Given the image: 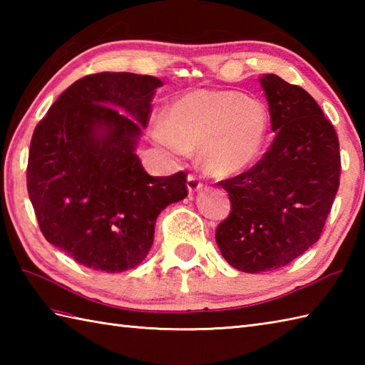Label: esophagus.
I'll return each instance as SVG.
<instances>
[{"label": "esophagus", "instance_id": "1", "mask_svg": "<svg viewBox=\"0 0 365 365\" xmlns=\"http://www.w3.org/2000/svg\"><path fill=\"white\" fill-rule=\"evenodd\" d=\"M202 187H204V185H202V182H200L199 177L192 175V174L188 175V178H187V188H188L190 195H195L196 191L202 190Z\"/></svg>", "mask_w": 365, "mask_h": 365}]
</instances>
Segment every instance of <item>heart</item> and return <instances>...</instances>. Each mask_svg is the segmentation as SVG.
Segmentation results:
<instances>
[{
  "mask_svg": "<svg viewBox=\"0 0 365 365\" xmlns=\"http://www.w3.org/2000/svg\"><path fill=\"white\" fill-rule=\"evenodd\" d=\"M268 106L237 91L195 89L174 100L152 138L175 155L199 150L208 174L226 177L252 166L269 135Z\"/></svg>",
  "mask_w": 365,
  "mask_h": 365,
  "instance_id": "obj_1",
  "label": "heart"
}]
</instances>
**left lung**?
<instances>
[{
  "label": "left lung",
  "mask_w": 365,
  "mask_h": 365,
  "mask_svg": "<svg viewBox=\"0 0 365 365\" xmlns=\"http://www.w3.org/2000/svg\"><path fill=\"white\" fill-rule=\"evenodd\" d=\"M274 139L255 165L221 180L230 213L216 229L222 257L245 273L289 265L320 238L340 180L339 139L311 94L267 73Z\"/></svg>",
  "instance_id": "left-lung-1"
}]
</instances>
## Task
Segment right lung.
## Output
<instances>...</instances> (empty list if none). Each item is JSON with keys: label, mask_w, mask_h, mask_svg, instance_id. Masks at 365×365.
<instances>
[{"label": "right lung", "mask_w": 365, "mask_h": 365, "mask_svg": "<svg viewBox=\"0 0 365 365\" xmlns=\"http://www.w3.org/2000/svg\"><path fill=\"white\" fill-rule=\"evenodd\" d=\"M161 80L88 75L37 123L26 185L46 242L92 269L120 273L149 254L155 221L188 196L187 174L152 177L136 155Z\"/></svg>", "instance_id": "obj_1"}]
</instances>
